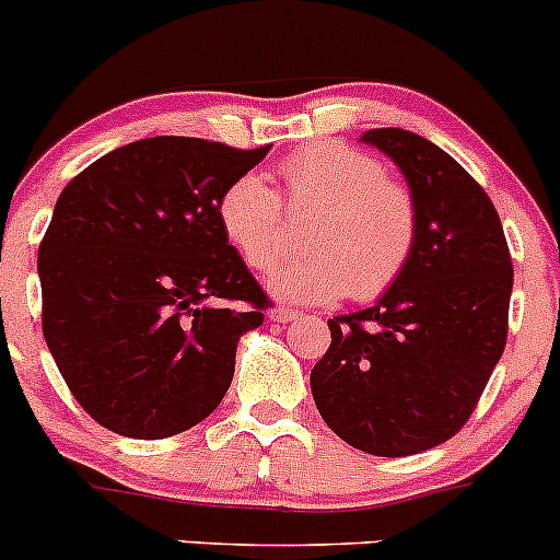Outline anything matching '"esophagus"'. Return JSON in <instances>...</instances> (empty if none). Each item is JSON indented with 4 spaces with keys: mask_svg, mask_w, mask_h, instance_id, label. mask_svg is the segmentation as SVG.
Masks as SVG:
<instances>
[{
    "mask_svg": "<svg viewBox=\"0 0 560 560\" xmlns=\"http://www.w3.org/2000/svg\"><path fill=\"white\" fill-rule=\"evenodd\" d=\"M268 316L273 322H292L301 316V312H298V308H290V306H276V308H270Z\"/></svg>",
    "mask_w": 560,
    "mask_h": 560,
    "instance_id": "obj_1",
    "label": "esophagus"
}]
</instances>
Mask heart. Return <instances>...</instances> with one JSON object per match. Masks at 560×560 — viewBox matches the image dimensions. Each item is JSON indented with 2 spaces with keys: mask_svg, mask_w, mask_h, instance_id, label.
Listing matches in <instances>:
<instances>
[{
  "mask_svg": "<svg viewBox=\"0 0 560 560\" xmlns=\"http://www.w3.org/2000/svg\"><path fill=\"white\" fill-rule=\"evenodd\" d=\"M287 206L314 211L303 244L308 254L270 268L268 287L292 303L376 301L404 276L420 241V202L385 165L343 143H312L281 162ZM228 244L254 270H265L284 244L281 197L259 173L230 180L217 202Z\"/></svg>",
  "mask_w": 560,
  "mask_h": 560,
  "instance_id": "1",
  "label": "heart"
}]
</instances>
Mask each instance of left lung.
Here are the masks:
<instances>
[{
    "label": "left lung",
    "instance_id": "obj_1",
    "mask_svg": "<svg viewBox=\"0 0 560 560\" xmlns=\"http://www.w3.org/2000/svg\"><path fill=\"white\" fill-rule=\"evenodd\" d=\"M363 140L404 171L420 241L376 306L327 319L312 393L343 442L404 457L453 439L477 409L506 347L512 257L488 191L447 151L398 127Z\"/></svg>",
    "mask_w": 560,
    "mask_h": 560
}]
</instances>
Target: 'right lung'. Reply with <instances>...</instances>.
Returning a JSON list of instances; mask_svg holds the SVG:
<instances>
[{
	"mask_svg": "<svg viewBox=\"0 0 560 560\" xmlns=\"http://www.w3.org/2000/svg\"><path fill=\"white\" fill-rule=\"evenodd\" d=\"M270 145L135 140L59 195L37 257L43 336L89 417L129 439L206 420L270 298L224 238V186Z\"/></svg>",
	"mask_w": 560,
	"mask_h": 560,
	"instance_id": "obj_1",
	"label": "right lung"
}]
</instances>
